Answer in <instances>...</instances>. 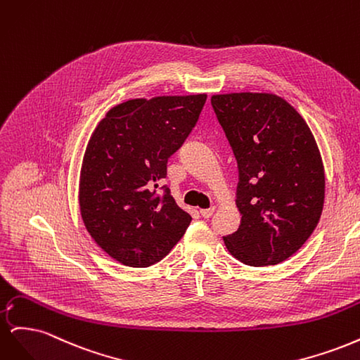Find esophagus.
I'll use <instances>...</instances> for the list:
<instances>
[{
	"instance_id": "obj_1",
	"label": "esophagus",
	"mask_w": 360,
	"mask_h": 360,
	"mask_svg": "<svg viewBox=\"0 0 360 360\" xmlns=\"http://www.w3.org/2000/svg\"><path fill=\"white\" fill-rule=\"evenodd\" d=\"M213 212H214V207H209V209H201L200 210L202 217H210L213 214Z\"/></svg>"
}]
</instances>
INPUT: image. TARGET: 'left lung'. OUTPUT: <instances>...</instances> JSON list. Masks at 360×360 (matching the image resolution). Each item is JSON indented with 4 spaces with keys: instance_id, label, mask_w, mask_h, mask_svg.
<instances>
[{
    "instance_id": "left-lung-1",
    "label": "left lung",
    "mask_w": 360,
    "mask_h": 360,
    "mask_svg": "<svg viewBox=\"0 0 360 360\" xmlns=\"http://www.w3.org/2000/svg\"><path fill=\"white\" fill-rule=\"evenodd\" d=\"M212 106L238 168V230L224 237L243 264L282 263L317 226L324 204V167L307 122L270 93L212 96Z\"/></svg>"
}]
</instances>
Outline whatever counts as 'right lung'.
Wrapping results in <instances>:
<instances>
[{
    "mask_svg": "<svg viewBox=\"0 0 360 360\" xmlns=\"http://www.w3.org/2000/svg\"><path fill=\"white\" fill-rule=\"evenodd\" d=\"M205 99L207 94L132 99L114 106L94 129L79 177L81 216L93 240L118 263L148 267L186 233L191 214L160 184Z\"/></svg>",
    "mask_w": 360,
    "mask_h": 360,
    "instance_id": "1",
    "label": "right lung"
}]
</instances>
